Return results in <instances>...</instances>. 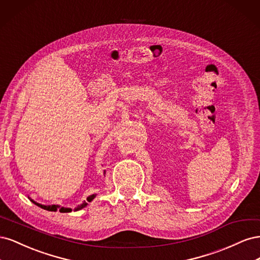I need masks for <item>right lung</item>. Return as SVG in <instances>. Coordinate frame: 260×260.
Returning a JSON list of instances; mask_svg holds the SVG:
<instances>
[{
	"label": "right lung",
	"instance_id": "right-lung-1",
	"mask_svg": "<svg viewBox=\"0 0 260 260\" xmlns=\"http://www.w3.org/2000/svg\"><path fill=\"white\" fill-rule=\"evenodd\" d=\"M94 198H95V195H90L88 199H86V201L88 202H91ZM31 202H32L34 204H36L37 206H39V207H41V208H43V209H45V210H49V211H56V210H59L60 212H70L72 211L73 209L72 208H65V207H60V206H58V205H49V206H45V205H41V204H39V203H37V202H35V201H32V200H30ZM86 205H88V203H83V204H81L80 206H78L77 208H75V210L77 211V210H80V209H82L83 207H85Z\"/></svg>",
	"mask_w": 260,
	"mask_h": 260
}]
</instances>
